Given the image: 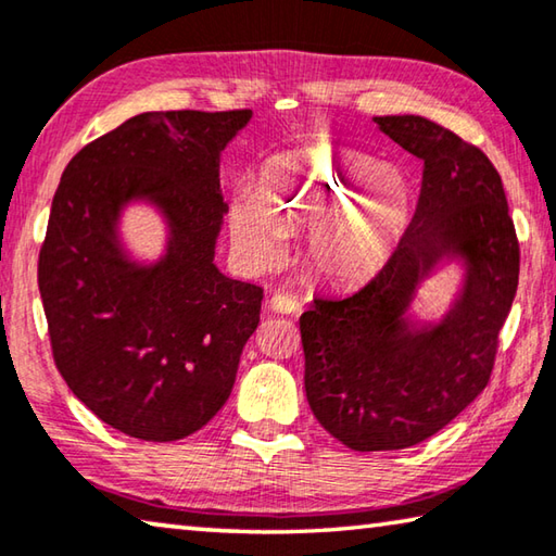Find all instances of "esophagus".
<instances>
[{"label": "esophagus", "mask_w": 556, "mask_h": 556, "mask_svg": "<svg viewBox=\"0 0 556 556\" xmlns=\"http://www.w3.org/2000/svg\"><path fill=\"white\" fill-rule=\"evenodd\" d=\"M269 308H271V312H277V314H296L301 304H299L296 296L281 294V291H277V294H271V299H269Z\"/></svg>", "instance_id": "esophagus-1"}]
</instances>
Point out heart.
I'll list each match as a JSON object with an SVG mask.
<instances>
[{"mask_svg": "<svg viewBox=\"0 0 556 556\" xmlns=\"http://www.w3.org/2000/svg\"><path fill=\"white\" fill-rule=\"evenodd\" d=\"M412 188L384 159L316 144L267 159L255 191L230 201L235 250L252 267L285 252L287 230L308 228L304 257L316 275L357 281L378 271L412 223Z\"/></svg>", "mask_w": 556, "mask_h": 556, "instance_id": "1", "label": "heart"}]
</instances>
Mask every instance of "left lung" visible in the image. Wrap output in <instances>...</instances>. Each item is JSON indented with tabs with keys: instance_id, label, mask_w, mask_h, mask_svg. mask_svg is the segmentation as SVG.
Here are the masks:
<instances>
[{
	"instance_id": "obj_1",
	"label": "left lung",
	"mask_w": 556,
	"mask_h": 556,
	"mask_svg": "<svg viewBox=\"0 0 556 556\" xmlns=\"http://www.w3.org/2000/svg\"><path fill=\"white\" fill-rule=\"evenodd\" d=\"M372 119L425 164L417 211L368 285L316 296L299 318L308 407L353 451L419 444L483 392L520 275L503 181L481 149L419 115ZM446 264L462 271L455 296L419 319L413 301Z\"/></svg>"
}]
</instances>
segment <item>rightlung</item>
<instances>
[{
    "label": "right lung",
    "instance_id": "right-lung-1",
    "mask_svg": "<svg viewBox=\"0 0 556 556\" xmlns=\"http://www.w3.org/2000/svg\"><path fill=\"white\" fill-rule=\"evenodd\" d=\"M252 110L142 112L83 147L61 176L39 255L55 365L122 434L184 439L228 402L262 287L225 277L215 244L228 203L220 154ZM165 223V250L134 257L121 218Z\"/></svg>",
    "mask_w": 556,
    "mask_h": 556
}]
</instances>
